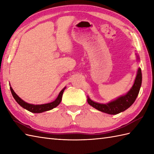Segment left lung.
Segmentation results:
<instances>
[{
	"mask_svg": "<svg viewBox=\"0 0 154 154\" xmlns=\"http://www.w3.org/2000/svg\"><path fill=\"white\" fill-rule=\"evenodd\" d=\"M137 61H140L139 55L136 54ZM142 71L140 67L137 71V74L136 79L134 80L131 89L129 90L128 92L124 95L120 96L116 99L112 100L110 102L106 104L99 103L94 102L91 100L89 96H87V102L91 106L101 112L109 114H117L123 112L132 105L134 103L138 95L140 87L142 85Z\"/></svg>",
	"mask_w": 154,
	"mask_h": 154,
	"instance_id": "8db88e82",
	"label": "left lung"
}]
</instances>
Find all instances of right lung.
Here are the masks:
<instances>
[{
  "label": "right lung",
  "mask_w": 154,
  "mask_h": 154,
  "mask_svg": "<svg viewBox=\"0 0 154 154\" xmlns=\"http://www.w3.org/2000/svg\"><path fill=\"white\" fill-rule=\"evenodd\" d=\"M11 86V85H10ZM10 89H11V93L13 97L15 99L16 102L18 103V104H20L22 108H24L26 110L30 111L31 112L33 113H42L45 111L50 110L51 109H54L56 106H57L59 104H60L61 99H62V96H63V93L64 92L65 89H66V87H65L63 89H62L60 93H59L56 99L54 100L53 102L46 103V104H30L26 102H25L24 100H23L21 98H20L16 93L12 89V87H10Z\"/></svg>",
  "instance_id": "right-lung-1"
}]
</instances>
